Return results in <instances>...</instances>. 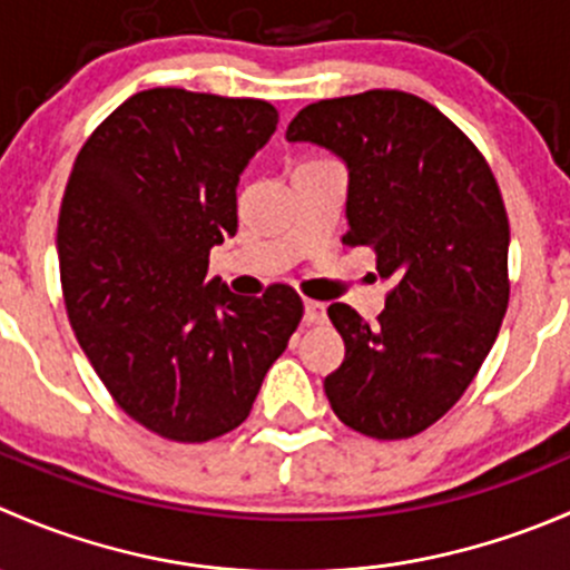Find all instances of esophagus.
<instances>
[{"label":"esophagus","instance_id":"obj_1","mask_svg":"<svg viewBox=\"0 0 570 570\" xmlns=\"http://www.w3.org/2000/svg\"><path fill=\"white\" fill-rule=\"evenodd\" d=\"M327 317V306L320 301H306L303 303V322L306 325H320V322H325Z\"/></svg>","mask_w":570,"mask_h":570}]
</instances>
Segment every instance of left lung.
<instances>
[{
	"mask_svg": "<svg viewBox=\"0 0 570 570\" xmlns=\"http://www.w3.org/2000/svg\"><path fill=\"white\" fill-rule=\"evenodd\" d=\"M286 140L344 159V245L370 248L392 284L377 322L327 308L344 361L325 377L355 433L396 441L439 422L480 372L508 312L510 223L474 142L433 105L366 90L303 107Z\"/></svg>",
	"mask_w": 570,
	"mask_h": 570,
	"instance_id": "left-lung-1",
	"label": "left lung"
}]
</instances>
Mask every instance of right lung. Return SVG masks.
Here are the masks:
<instances>
[{"mask_svg": "<svg viewBox=\"0 0 570 570\" xmlns=\"http://www.w3.org/2000/svg\"><path fill=\"white\" fill-rule=\"evenodd\" d=\"M275 126L262 99L142 90L101 120L68 176V320L112 400L163 439L204 444L239 428L301 325L292 286L239 297L206 284L209 250L237 234L239 174Z\"/></svg>", "mask_w": 570, "mask_h": 570, "instance_id": "obj_1", "label": "right lung"}]
</instances>
